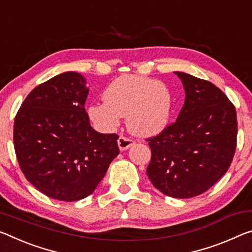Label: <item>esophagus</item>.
Instances as JSON below:
<instances>
[{
    "mask_svg": "<svg viewBox=\"0 0 252 252\" xmlns=\"http://www.w3.org/2000/svg\"><path fill=\"white\" fill-rule=\"evenodd\" d=\"M118 145H119L120 150L123 151V150L129 149L130 147H132L134 145V141L132 140V139L123 137V135H121V137H120L119 140H118Z\"/></svg>",
    "mask_w": 252,
    "mask_h": 252,
    "instance_id": "1",
    "label": "esophagus"
}]
</instances>
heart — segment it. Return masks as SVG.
I'll use <instances>...</instances> for the list:
<instances>
[{
	"label": "heart",
	"mask_w": 252,
	"mask_h": 252,
	"mask_svg": "<svg viewBox=\"0 0 252 252\" xmlns=\"http://www.w3.org/2000/svg\"><path fill=\"white\" fill-rule=\"evenodd\" d=\"M104 101L89 107L91 119L104 130L118 126L120 117L139 137H151L165 129L173 96L165 83L143 76L126 75L114 79L103 93Z\"/></svg>",
	"instance_id": "obj_1"
}]
</instances>
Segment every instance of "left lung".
<instances>
[{"label":"left lung","mask_w":252,"mask_h":252,"mask_svg":"<svg viewBox=\"0 0 252 252\" xmlns=\"http://www.w3.org/2000/svg\"><path fill=\"white\" fill-rule=\"evenodd\" d=\"M185 90L176 122L147 139L151 160L147 175L156 189L175 198L204 193L224 175L237 147V112L212 84L175 71Z\"/></svg>","instance_id":"obj_1"}]
</instances>
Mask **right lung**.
<instances>
[{
	"label": "right lung",
	"mask_w": 252,
	"mask_h": 252,
	"mask_svg": "<svg viewBox=\"0 0 252 252\" xmlns=\"http://www.w3.org/2000/svg\"><path fill=\"white\" fill-rule=\"evenodd\" d=\"M86 79L66 71L40 84L14 120L13 141L20 168L38 190L58 201L89 196L119 155V135L91 126Z\"/></svg>",
	"instance_id": "right-lung-1"
}]
</instances>
